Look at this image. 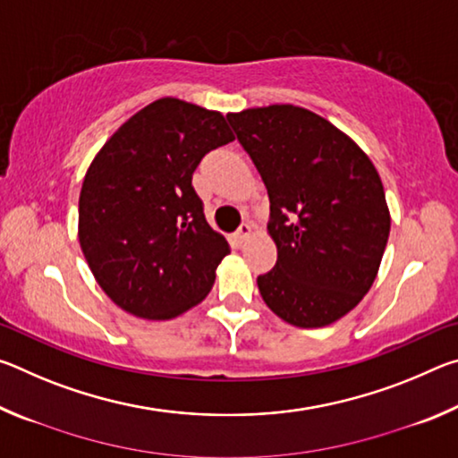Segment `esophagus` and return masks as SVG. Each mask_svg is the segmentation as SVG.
I'll list each match as a JSON object with an SVG mask.
<instances>
[{"label": "esophagus", "instance_id": "obj_1", "mask_svg": "<svg viewBox=\"0 0 458 458\" xmlns=\"http://www.w3.org/2000/svg\"><path fill=\"white\" fill-rule=\"evenodd\" d=\"M250 232H252V228H250V224L248 222H244V224H240V228L236 230V240L240 244L242 242H246L248 240V236H250Z\"/></svg>", "mask_w": 458, "mask_h": 458}]
</instances>
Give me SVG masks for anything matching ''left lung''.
I'll use <instances>...</instances> for the list:
<instances>
[{
    "label": "left lung",
    "instance_id": "1",
    "mask_svg": "<svg viewBox=\"0 0 458 458\" xmlns=\"http://www.w3.org/2000/svg\"><path fill=\"white\" fill-rule=\"evenodd\" d=\"M270 199L276 265L257 278L265 303L297 327L350 313L382 262L390 212L374 164L319 114L293 105L226 114Z\"/></svg>",
    "mask_w": 458,
    "mask_h": 458
}]
</instances>
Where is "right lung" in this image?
I'll return each instance as SVG.
<instances>
[{"label": "right lung", "instance_id": "right-lung-1", "mask_svg": "<svg viewBox=\"0 0 458 458\" xmlns=\"http://www.w3.org/2000/svg\"><path fill=\"white\" fill-rule=\"evenodd\" d=\"M234 141L220 113L159 98L105 143L84 175L79 240L108 297L143 319H172L210 293L230 252L191 175Z\"/></svg>", "mask_w": 458, "mask_h": 458}]
</instances>
